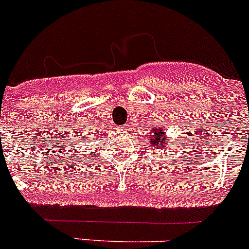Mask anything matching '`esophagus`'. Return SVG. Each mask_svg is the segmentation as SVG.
<instances>
[{"mask_svg":"<svg viewBox=\"0 0 249 249\" xmlns=\"http://www.w3.org/2000/svg\"><path fill=\"white\" fill-rule=\"evenodd\" d=\"M127 125H121V130L122 132H125V130H127Z\"/></svg>","mask_w":249,"mask_h":249,"instance_id":"34e87169","label":"esophagus"}]
</instances>
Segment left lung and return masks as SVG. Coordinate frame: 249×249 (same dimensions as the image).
I'll return each instance as SVG.
<instances>
[{
  "instance_id": "1",
  "label": "left lung",
  "mask_w": 249,
  "mask_h": 249,
  "mask_svg": "<svg viewBox=\"0 0 249 249\" xmlns=\"http://www.w3.org/2000/svg\"><path fill=\"white\" fill-rule=\"evenodd\" d=\"M155 137H152L150 139L151 142V145L152 146H158L160 148L163 147V142L164 140H165V138H164V135H165V130L164 129H155Z\"/></svg>"
}]
</instances>
